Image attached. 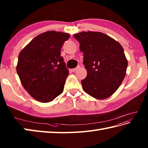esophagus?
Returning a JSON list of instances; mask_svg holds the SVG:
<instances>
[{
    "label": "esophagus",
    "mask_w": 148,
    "mask_h": 148,
    "mask_svg": "<svg viewBox=\"0 0 148 148\" xmlns=\"http://www.w3.org/2000/svg\"><path fill=\"white\" fill-rule=\"evenodd\" d=\"M80 68V66H78L77 68H73V69H71V71H73V72H75L77 70H79V69Z\"/></svg>",
    "instance_id": "obj_1"
}]
</instances>
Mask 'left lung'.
Segmentation results:
<instances>
[{
	"mask_svg": "<svg viewBox=\"0 0 148 148\" xmlns=\"http://www.w3.org/2000/svg\"><path fill=\"white\" fill-rule=\"evenodd\" d=\"M73 36L79 42L87 70L86 78L81 81L83 90L98 99L110 97L126 75L128 61L123 47L100 32H81Z\"/></svg>",
	"mask_w": 148,
	"mask_h": 148,
	"instance_id": "left-lung-1",
	"label": "left lung"
}]
</instances>
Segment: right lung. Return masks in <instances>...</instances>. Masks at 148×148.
I'll return each mask as SVG.
<instances>
[{
  "instance_id": "add662e5",
  "label": "right lung",
  "mask_w": 148,
  "mask_h": 148,
  "mask_svg": "<svg viewBox=\"0 0 148 148\" xmlns=\"http://www.w3.org/2000/svg\"><path fill=\"white\" fill-rule=\"evenodd\" d=\"M70 37L68 33L47 31L20 52L16 72L24 89L37 101L48 103L63 92L69 71L61 50Z\"/></svg>"
}]
</instances>
